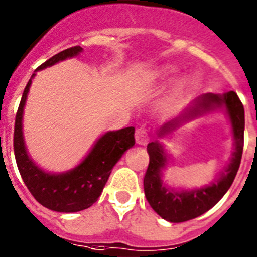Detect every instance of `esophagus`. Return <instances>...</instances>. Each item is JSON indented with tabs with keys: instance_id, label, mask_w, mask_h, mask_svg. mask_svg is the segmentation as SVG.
<instances>
[{
	"instance_id": "1",
	"label": "esophagus",
	"mask_w": 257,
	"mask_h": 257,
	"mask_svg": "<svg viewBox=\"0 0 257 257\" xmlns=\"http://www.w3.org/2000/svg\"><path fill=\"white\" fill-rule=\"evenodd\" d=\"M135 140H136V143L140 145L147 144V143L149 142L148 130H147V128H144V127H140V128H138L135 133Z\"/></svg>"
}]
</instances>
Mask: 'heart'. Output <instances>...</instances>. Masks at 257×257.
I'll use <instances>...</instances> for the list:
<instances>
[{
	"mask_svg": "<svg viewBox=\"0 0 257 257\" xmlns=\"http://www.w3.org/2000/svg\"><path fill=\"white\" fill-rule=\"evenodd\" d=\"M172 73H174V70L170 69V68H165V69H163V76L165 77L172 76Z\"/></svg>",
	"mask_w": 257,
	"mask_h": 257,
	"instance_id": "b5f03b06",
	"label": "heart"
}]
</instances>
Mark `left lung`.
Segmentation results:
<instances>
[{"mask_svg": "<svg viewBox=\"0 0 257 257\" xmlns=\"http://www.w3.org/2000/svg\"><path fill=\"white\" fill-rule=\"evenodd\" d=\"M216 110H225L230 119L235 151L225 171L220 172V178L210 185L192 190H174L166 187L162 181V171L166 169L169 157L163 145L157 140L147 147L149 165L144 176L145 197L151 207L167 221L183 222L201 216L216 205L234 181L243 152L244 134V108L234 91L222 95L211 92L199 95L178 118L163 124L158 136L171 134L183 123Z\"/></svg>", "mask_w": 257, "mask_h": 257, "instance_id": "left-lung-1", "label": "left lung"}]
</instances>
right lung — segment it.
<instances>
[{
  "label": "right lung",
  "mask_w": 257,
  "mask_h": 257,
  "mask_svg": "<svg viewBox=\"0 0 257 257\" xmlns=\"http://www.w3.org/2000/svg\"><path fill=\"white\" fill-rule=\"evenodd\" d=\"M81 46L63 50L46 60L36 69H45L68 58L77 56ZM27 83L15 117L14 128V153L20 176L31 194L44 207L58 212H77L92 206L97 201L108 181L109 175L122 154L135 145V127H124L108 131L97 139L85 160L69 171L50 174L38 167L28 156L23 138V110L26 105L32 78Z\"/></svg>",
  "instance_id": "obj_1"
}]
</instances>
